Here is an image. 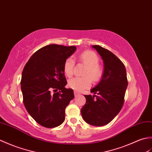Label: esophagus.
<instances>
[{"mask_svg":"<svg viewBox=\"0 0 152 152\" xmlns=\"http://www.w3.org/2000/svg\"><path fill=\"white\" fill-rule=\"evenodd\" d=\"M74 95H75V96L76 97V96H79V95H80V94H79V93H78L77 92H76V91H75V92H74Z\"/></svg>","mask_w":152,"mask_h":152,"instance_id":"esophagus-1","label":"esophagus"}]
</instances>
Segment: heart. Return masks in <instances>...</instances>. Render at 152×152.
<instances>
[{
  "instance_id": "heart-1",
  "label": "heart",
  "mask_w": 152,
  "mask_h": 152,
  "mask_svg": "<svg viewBox=\"0 0 152 152\" xmlns=\"http://www.w3.org/2000/svg\"><path fill=\"white\" fill-rule=\"evenodd\" d=\"M78 60L86 66L83 77H75L69 80L68 85L77 92H82L88 88L94 82L100 81L103 75V67L99 64V57L92 50H85L78 56ZM74 60L72 58H67L64 63V72L68 77H72L74 69ZM92 79L91 80V79Z\"/></svg>"
}]
</instances>
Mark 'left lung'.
Here are the masks:
<instances>
[{
    "label": "left lung",
    "mask_w": 152,
    "mask_h": 152,
    "mask_svg": "<svg viewBox=\"0 0 152 152\" xmlns=\"http://www.w3.org/2000/svg\"><path fill=\"white\" fill-rule=\"evenodd\" d=\"M104 62V73L100 83L91 90L95 95H85L86 103L81 109L84 120L95 126L109 124L124 105L128 85L126 69L118 57L99 45H92Z\"/></svg>",
    "instance_id": "1"
}]
</instances>
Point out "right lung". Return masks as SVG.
Instances as JSON below:
<instances>
[{"label": "right lung", "mask_w": 152, "mask_h": 152, "mask_svg": "<svg viewBox=\"0 0 152 152\" xmlns=\"http://www.w3.org/2000/svg\"><path fill=\"white\" fill-rule=\"evenodd\" d=\"M75 50V46L46 45L33 54L23 70V103L30 115L43 127H55L65 120V109L74 94L72 89L65 88L63 66Z\"/></svg>", "instance_id": "add662e5"}]
</instances>
